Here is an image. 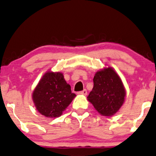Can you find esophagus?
Wrapping results in <instances>:
<instances>
[{"mask_svg":"<svg viewBox=\"0 0 156 156\" xmlns=\"http://www.w3.org/2000/svg\"><path fill=\"white\" fill-rule=\"evenodd\" d=\"M78 94H79V95H87V90H86V89H84L83 90H82V91L79 92Z\"/></svg>","mask_w":156,"mask_h":156,"instance_id":"esophagus-1","label":"esophagus"}]
</instances>
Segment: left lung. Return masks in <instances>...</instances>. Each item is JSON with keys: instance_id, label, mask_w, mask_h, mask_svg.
Returning <instances> with one entry per match:
<instances>
[{"instance_id": "8db88e82", "label": "left lung", "mask_w": 156, "mask_h": 156, "mask_svg": "<svg viewBox=\"0 0 156 156\" xmlns=\"http://www.w3.org/2000/svg\"><path fill=\"white\" fill-rule=\"evenodd\" d=\"M93 83L87 100L101 115L112 116L122 107L126 95L120 77L112 68L108 67L96 72Z\"/></svg>"}]
</instances>
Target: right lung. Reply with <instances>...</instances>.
Here are the masks:
<instances>
[{"label":"right lung","instance_id":"right-lung-1","mask_svg":"<svg viewBox=\"0 0 156 156\" xmlns=\"http://www.w3.org/2000/svg\"><path fill=\"white\" fill-rule=\"evenodd\" d=\"M76 96L61 72H48L35 87L32 99L38 112L48 118L60 116Z\"/></svg>","mask_w":156,"mask_h":156}]
</instances>
